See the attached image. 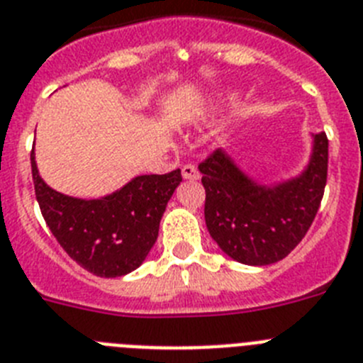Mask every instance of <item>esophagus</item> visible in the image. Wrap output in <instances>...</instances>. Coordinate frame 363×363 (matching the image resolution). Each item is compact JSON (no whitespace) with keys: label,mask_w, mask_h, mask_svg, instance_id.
I'll return each instance as SVG.
<instances>
[{"label":"esophagus","mask_w":363,"mask_h":363,"mask_svg":"<svg viewBox=\"0 0 363 363\" xmlns=\"http://www.w3.org/2000/svg\"><path fill=\"white\" fill-rule=\"evenodd\" d=\"M182 177L188 179V181H197L199 179V169L195 168L194 164H186V166H182Z\"/></svg>","instance_id":"esophagus-1"}]
</instances>
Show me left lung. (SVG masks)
<instances>
[{"mask_svg": "<svg viewBox=\"0 0 363 363\" xmlns=\"http://www.w3.org/2000/svg\"><path fill=\"white\" fill-rule=\"evenodd\" d=\"M329 140L313 135V151L299 175L259 184L223 150L199 164L206 190L204 219L213 241L242 264L263 267L281 261L313 225L327 182Z\"/></svg>", "mask_w": 363, "mask_h": 363, "instance_id": "1", "label": "left lung"}]
</instances>
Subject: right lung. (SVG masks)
Segmentation results:
<instances>
[{
    "instance_id": "1",
    "label": "right lung",
    "mask_w": 363,
    "mask_h": 363,
    "mask_svg": "<svg viewBox=\"0 0 363 363\" xmlns=\"http://www.w3.org/2000/svg\"><path fill=\"white\" fill-rule=\"evenodd\" d=\"M36 199L47 226L71 259L100 277L138 269L159 235L166 204L181 184V169L138 175L100 199H78L52 190L30 153Z\"/></svg>"
}]
</instances>
